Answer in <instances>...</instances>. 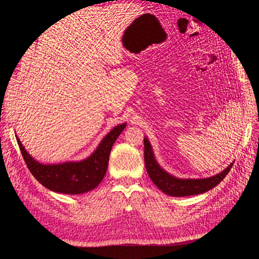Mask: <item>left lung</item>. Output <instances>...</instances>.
Here are the masks:
<instances>
[{
  "label": "left lung",
  "mask_w": 259,
  "mask_h": 259,
  "mask_svg": "<svg viewBox=\"0 0 259 259\" xmlns=\"http://www.w3.org/2000/svg\"><path fill=\"white\" fill-rule=\"evenodd\" d=\"M144 145L145 165L149 177L162 192L170 197H188L213 189L227 176L233 165L232 162L221 173L206 178H178L161 167L155 160L152 146L147 137L144 138Z\"/></svg>",
  "instance_id": "obj_1"
}]
</instances>
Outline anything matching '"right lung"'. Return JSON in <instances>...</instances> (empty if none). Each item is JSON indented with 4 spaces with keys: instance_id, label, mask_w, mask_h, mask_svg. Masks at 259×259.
<instances>
[{
    "instance_id": "obj_1",
    "label": "right lung",
    "mask_w": 259,
    "mask_h": 259,
    "mask_svg": "<svg viewBox=\"0 0 259 259\" xmlns=\"http://www.w3.org/2000/svg\"><path fill=\"white\" fill-rule=\"evenodd\" d=\"M125 126L126 123L114 126L101 139L94 152L80 161L41 163L26 150L17 135L16 139L28 168L38 183L54 192L81 194L95 189L104 179L112 146Z\"/></svg>"
}]
</instances>
